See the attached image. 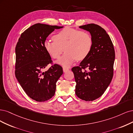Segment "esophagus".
<instances>
[{"label":"esophagus","instance_id":"obj_1","mask_svg":"<svg viewBox=\"0 0 133 133\" xmlns=\"http://www.w3.org/2000/svg\"><path fill=\"white\" fill-rule=\"evenodd\" d=\"M69 70H69V69H68V68H63V72H65V73L67 72V71H68Z\"/></svg>","mask_w":133,"mask_h":133}]
</instances>
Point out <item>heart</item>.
I'll use <instances>...</instances> for the list:
<instances>
[{"label": "heart", "instance_id": "b5f03b06", "mask_svg": "<svg viewBox=\"0 0 133 133\" xmlns=\"http://www.w3.org/2000/svg\"><path fill=\"white\" fill-rule=\"evenodd\" d=\"M53 42L46 41L44 48L54 59H58L63 51L65 54L57 62L63 67H70L75 61L87 57L92 48V38L87 31L65 28L52 37Z\"/></svg>", "mask_w": 133, "mask_h": 133}]
</instances>
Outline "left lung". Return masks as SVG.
Returning a JSON list of instances; mask_svg holds the SVG:
<instances>
[{
  "label": "left lung",
  "mask_w": 133,
  "mask_h": 133,
  "mask_svg": "<svg viewBox=\"0 0 133 133\" xmlns=\"http://www.w3.org/2000/svg\"><path fill=\"white\" fill-rule=\"evenodd\" d=\"M91 34L92 48L79 66L72 68L76 82L75 93L80 99L92 101L100 97L112 81L115 59L114 46L105 30L95 24L80 26ZM87 68L89 72L83 70Z\"/></svg>",
  "instance_id": "8db88e82"
}]
</instances>
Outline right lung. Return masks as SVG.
<instances>
[{"label": "right lung", "instance_id": "1", "mask_svg": "<svg viewBox=\"0 0 133 133\" xmlns=\"http://www.w3.org/2000/svg\"><path fill=\"white\" fill-rule=\"evenodd\" d=\"M63 27L34 24L21 34L17 42L16 78L26 95L37 102L46 101L55 95L56 82L63 74L62 67L57 64L43 71L52 62L44 42L55 29Z\"/></svg>", "mask_w": 133, "mask_h": 133}]
</instances>
